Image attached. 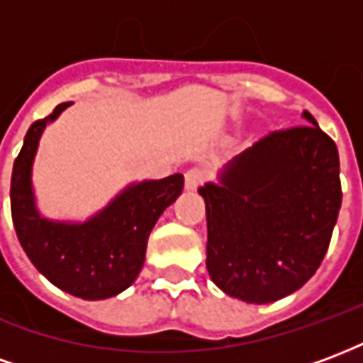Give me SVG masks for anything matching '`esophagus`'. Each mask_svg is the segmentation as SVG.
Segmentation results:
<instances>
[{"label":"esophagus","instance_id":"1","mask_svg":"<svg viewBox=\"0 0 363 363\" xmlns=\"http://www.w3.org/2000/svg\"><path fill=\"white\" fill-rule=\"evenodd\" d=\"M206 174L202 169H198V167H194V169H189L186 171V174H184V186L189 190H196L202 182H204Z\"/></svg>","mask_w":363,"mask_h":363}]
</instances>
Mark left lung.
<instances>
[{
	"mask_svg": "<svg viewBox=\"0 0 363 363\" xmlns=\"http://www.w3.org/2000/svg\"><path fill=\"white\" fill-rule=\"evenodd\" d=\"M311 124L274 130L200 194L208 272L228 296L270 303L311 278L327 255L342 204L333 138Z\"/></svg>",
	"mask_w": 363,
	"mask_h": 363,
	"instance_id": "1",
	"label": "left lung"
}]
</instances>
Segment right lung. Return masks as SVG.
<instances>
[{
  "label": "right lung",
  "instance_id": "right-lung-1",
  "mask_svg": "<svg viewBox=\"0 0 363 363\" xmlns=\"http://www.w3.org/2000/svg\"><path fill=\"white\" fill-rule=\"evenodd\" d=\"M69 104H58L52 114L28 128L13 163V225L23 251L54 286L83 299H104L124 291L140 274L151 229L182 192L184 177L177 173L130 186L83 225L43 220L33 202L30 165L46 122Z\"/></svg>",
  "mask_w": 363,
  "mask_h": 363
}]
</instances>
